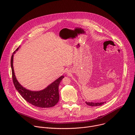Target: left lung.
Returning <instances> with one entry per match:
<instances>
[{"instance_id":"left-lung-1","label":"left lung","mask_w":135,"mask_h":135,"mask_svg":"<svg viewBox=\"0 0 135 135\" xmlns=\"http://www.w3.org/2000/svg\"><path fill=\"white\" fill-rule=\"evenodd\" d=\"M106 103V102H85V103L87 105L90 106H101L102 105H103L104 104H105Z\"/></svg>"}]
</instances>
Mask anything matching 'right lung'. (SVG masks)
Segmentation results:
<instances>
[{
    "mask_svg": "<svg viewBox=\"0 0 135 135\" xmlns=\"http://www.w3.org/2000/svg\"><path fill=\"white\" fill-rule=\"evenodd\" d=\"M19 48L20 46L13 52L11 60L12 78L16 89L27 102L35 106L41 108H49L54 106L59 100V85L64 76H61L46 88L40 91H31L25 88L17 80L13 68L14 54Z\"/></svg>",
    "mask_w": 135,
    "mask_h": 135,
    "instance_id": "right-lung-1",
    "label": "right lung"
}]
</instances>
